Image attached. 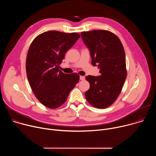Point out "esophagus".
I'll list each match as a JSON object with an SVG mask.
<instances>
[{
	"mask_svg": "<svg viewBox=\"0 0 156 156\" xmlns=\"http://www.w3.org/2000/svg\"><path fill=\"white\" fill-rule=\"evenodd\" d=\"M80 80H84L85 79V78L83 76H80Z\"/></svg>",
	"mask_w": 156,
	"mask_h": 156,
	"instance_id": "obj_1",
	"label": "esophagus"
}]
</instances>
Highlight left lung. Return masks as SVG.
<instances>
[{
  "label": "left lung",
  "mask_w": 156,
  "mask_h": 156,
  "mask_svg": "<svg viewBox=\"0 0 156 156\" xmlns=\"http://www.w3.org/2000/svg\"><path fill=\"white\" fill-rule=\"evenodd\" d=\"M81 34L91 52L92 65L98 64L101 73L99 76H86L90 84L85 92L86 99L96 108H107L119 97L126 78L123 46L119 37L107 30L84 31Z\"/></svg>",
  "instance_id": "1"
}]
</instances>
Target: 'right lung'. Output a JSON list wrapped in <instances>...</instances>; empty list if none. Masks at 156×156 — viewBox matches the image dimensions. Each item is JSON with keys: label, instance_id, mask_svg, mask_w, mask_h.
<instances>
[{"label": "right lung", "instance_id": "1", "mask_svg": "<svg viewBox=\"0 0 156 156\" xmlns=\"http://www.w3.org/2000/svg\"><path fill=\"white\" fill-rule=\"evenodd\" d=\"M80 37L77 33L49 31L36 36L30 44L26 62L27 78L36 98L49 108L63 104L78 83V74L64 73L59 65Z\"/></svg>", "mask_w": 156, "mask_h": 156}]
</instances>
